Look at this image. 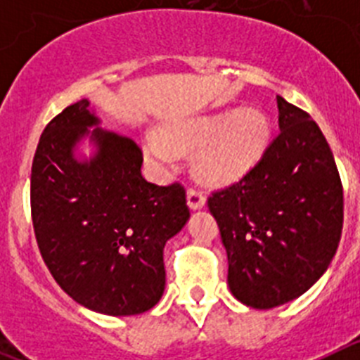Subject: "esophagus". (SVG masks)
I'll return each mask as SVG.
<instances>
[{"mask_svg": "<svg viewBox=\"0 0 360 360\" xmlns=\"http://www.w3.org/2000/svg\"><path fill=\"white\" fill-rule=\"evenodd\" d=\"M187 205H189L191 211H198L205 205V196L196 189H189L187 191Z\"/></svg>", "mask_w": 360, "mask_h": 360, "instance_id": "1", "label": "esophagus"}]
</instances>
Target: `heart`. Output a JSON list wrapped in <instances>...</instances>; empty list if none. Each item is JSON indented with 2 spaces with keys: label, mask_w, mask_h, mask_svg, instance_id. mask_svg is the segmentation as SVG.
Wrapping results in <instances>:
<instances>
[{
  "label": "heart",
  "mask_w": 360,
  "mask_h": 360,
  "mask_svg": "<svg viewBox=\"0 0 360 360\" xmlns=\"http://www.w3.org/2000/svg\"><path fill=\"white\" fill-rule=\"evenodd\" d=\"M270 142V120L257 108L189 117L173 124L164 135L149 131L142 149L149 164L164 173L174 164L178 151H193L195 171L203 182L231 186L257 165Z\"/></svg>",
  "instance_id": "b5f03b06"
}]
</instances>
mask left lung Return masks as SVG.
Returning <instances> with one entry per match:
<instances>
[{
  "label": "left lung",
  "mask_w": 360,
  "mask_h": 360,
  "mask_svg": "<svg viewBox=\"0 0 360 360\" xmlns=\"http://www.w3.org/2000/svg\"><path fill=\"white\" fill-rule=\"evenodd\" d=\"M279 135L247 176L209 198L227 250L231 294L270 310L310 290L342 231V186L308 113L278 95Z\"/></svg>",
  "instance_id": "left-lung-1"
}]
</instances>
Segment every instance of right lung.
Returning <instances> with one entry per match:
<instances>
[{"label": "right lung", "mask_w": 360, "mask_h": 360, "mask_svg": "<svg viewBox=\"0 0 360 360\" xmlns=\"http://www.w3.org/2000/svg\"><path fill=\"white\" fill-rule=\"evenodd\" d=\"M101 124L81 98L44 128L32 164V221L44 263L73 301L136 316L160 301L164 247L191 214L184 187L146 182L141 148Z\"/></svg>", "instance_id": "1"}]
</instances>
